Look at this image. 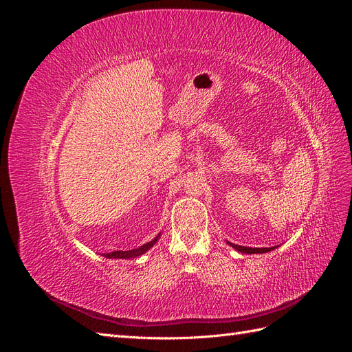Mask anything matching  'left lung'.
I'll use <instances>...</instances> for the list:
<instances>
[{
	"instance_id": "1",
	"label": "left lung",
	"mask_w": 352,
	"mask_h": 352,
	"mask_svg": "<svg viewBox=\"0 0 352 352\" xmlns=\"http://www.w3.org/2000/svg\"><path fill=\"white\" fill-rule=\"evenodd\" d=\"M232 248H235L236 251L239 252H243V254H263V252H269V251H273L276 247H270V248H251V247H241V245H235L232 242H228Z\"/></svg>"
}]
</instances>
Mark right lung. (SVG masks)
Here are the masks:
<instances>
[{"label":"right lung","instance_id":"obj_1","mask_svg":"<svg viewBox=\"0 0 352 352\" xmlns=\"http://www.w3.org/2000/svg\"><path fill=\"white\" fill-rule=\"evenodd\" d=\"M158 238H160V233L151 242L144 243L142 247H140V248L129 250V251H114V252H110V254H104V257H107V258H135V257H140V255H142L151 247H154V243L158 241Z\"/></svg>","mask_w":352,"mask_h":352}]
</instances>
